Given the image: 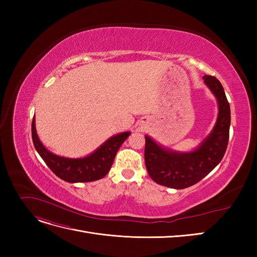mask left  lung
I'll return each instance as SVG.
<instances>
[{"label":"left lung","mask_w":257,"mask_h":257,"mask_svg":"<svg viewBox=\"0 0 257 257\" xmlns=\"http://www.w3.org/2000/svg\"><path fill=\"white\" fill-rule=\"evenodd\" d=\"M204 82L215 96L219 113L213 130L196 149L178 152L155 143L146 135L145 162L153 181L172 189H185L199 182L222 161L226 151L230 108L221 82L213 76L205 75Z\"/></svg>","instance_id":"1"}]
</instances>
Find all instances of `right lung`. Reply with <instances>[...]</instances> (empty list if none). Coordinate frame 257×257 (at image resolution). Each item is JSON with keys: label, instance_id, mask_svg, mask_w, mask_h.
Masks as SVG:
<instances>
[{"label": "right lung", "instance_id": "add662e5", "mask_svg": "<svg viewBox=\"0 0 257 257\" xmlns=\"http://www.w3.org/2000/svg\"><path fill=\"white\" fill-rule=\"evenodd\" d=\"M130 135L131 132L116 134L87 157L69 159L60 157L45 148L36 133L35 116L32 121V139L36 151L54 175L69 183L91 182L104 178L110 170L116 152Z\"/></svg>", "mask_w": 257, "mask_h": 257}]
</instances>
